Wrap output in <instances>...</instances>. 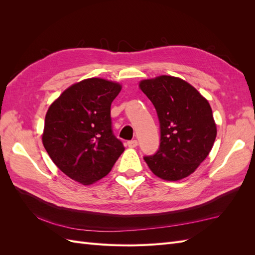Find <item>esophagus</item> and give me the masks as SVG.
<instances>
[{
  "label": "esophagus",
  "instance_id": "34e87169",
  "mask_svg": "<svg viewBox=\"0 0 255 255\" xmlns=\"http://www.w3.org/2000/svg\"><path fill=\"white\" fill-rule=\"evenodd\" d=\"M128 145L129 146V148H136V146L138 145V141L136 139L129 140V141H128Z\"/></svg>",
  "mask_w": 255,
  "mask_h": 255
}]
</instances>
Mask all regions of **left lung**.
I'll use <instances>...</instances> for the list:
<instances>
[{
	"label": "left lung",
	"instance_id": "left-lung-1",
	"mask_svg": "<svg viewBox=\"0 0 255 255\" xmlns=\"http://www.w3.org/2000/svg\"><path fill=\"white\" fill-rule=\"evenodd\" d=\"M139 86L155 107L160 128L158 150L143 159L160 179H184L213 148L217 129L211 105L190 84L174 76L141 81Z\"/></svg>",
	"mask_w": 255,
	"mask_h": 255
}]
</instances>
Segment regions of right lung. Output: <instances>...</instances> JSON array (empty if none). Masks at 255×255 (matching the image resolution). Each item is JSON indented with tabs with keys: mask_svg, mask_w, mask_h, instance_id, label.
Returning <instances> with one entry per match:
<instances>
[{
	"mask_svg": "<svg viewBox=\"0 0 255 255\" xmlns=\"http://www.w3.org/2000/svg\"><path fill=\"white\" fill-rule=\"evenodd\" d=\"M120 90L117 83L84 80L66 89L48 110L43 146L72 180L84 185L101 180L125 151L111 118L112 102Z\"/></svg>",
	"mask_w": 255,
	"mask_h": 255,
	"instance_id": "right-lung-1",
	"label": "right lung"
}]
</instances>
